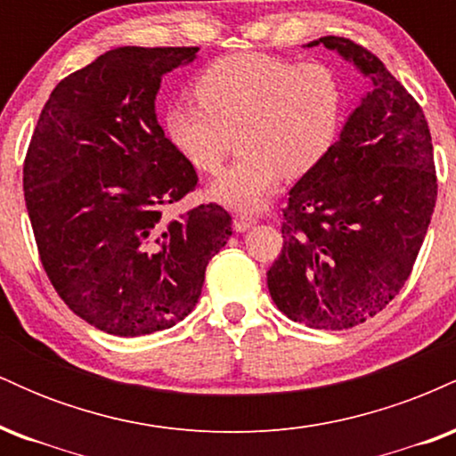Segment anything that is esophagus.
Instances as JSON below:
<instances>
[{
  "instance_id": "1",
  "label": "esophagus",
  "mask_w": 456,
  "mask_h": 456,
  "mask_svg": "<svg viewBox=\"0 0 456 456\" xmlns=\"http://www.w3.org/2000/svg\"><path fill=\"white\" fill-rule=\"evenodd\" d=\"M255 223H257V216H255V214H248V212H242V210H238L233 214V229H235V232H246V229L253 227Z\"/></svg>"
}]
</instances>
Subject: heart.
<instances>
[{
  "mask_svg": "<svg viewBox=\"0 0 456 456\" xmlns=\"http://www.w3.org/2000/svg\"><path fill=\"white\" fill-rule=\"evenodd\" d=\"M199 104H174L165 134L188 165L218 174L240 139V159L214 182L224 203L257 208L281 177H302L330 154L345 118L338 72L323 61L242 53L214 61L195 83Z\"/></svg>",
  "mask_w": 456,
  "mask_h": 456,
  "instance_id": "obj_1",
  "label": "heart"
}]
</instances>
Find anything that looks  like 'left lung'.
<instances>
[{
  "mask_svg": "<svg viewBox=\"0 0 456 456\" xmlns=\"http://www.w3.org/2000/svg\"><path fill=\"white\" fill-rule=\"evenodd\" d=\"M322 43L370 78L341 137L282 208L268 270L274 305L308 328L347 330L378 315L410 279L437 199L422 107L378 55L341 36Z\"/></svg>",
  "mask_w": 456,
  "mask_h": 456,
  "instance_id": "8db88e82",
  "label": "left lung"
}]
</instances>
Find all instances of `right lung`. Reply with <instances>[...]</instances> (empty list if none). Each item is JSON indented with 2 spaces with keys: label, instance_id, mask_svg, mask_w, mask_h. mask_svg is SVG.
I'll return each instance as SVG.
<instances>
[{
  "label": "right lung",
  "instance_id": "obj_1",
  "mask_svg": "<svg viewBox=\"0 0 456 456\" xmlns=\"http://www.w3.org/2000/svg\"><path fill=\"white\" fill-rule=\"evenodd\" d=\"M197 51L102 53L57 83L25 154V206L46 276L72 313L115 337L182 322L232 235L218 203L165 218L199 177L165 137L154 101L162 75Z\"/></svg>",
  "mask_w": 456,
  "mask_h": 456
}]
</instances>
